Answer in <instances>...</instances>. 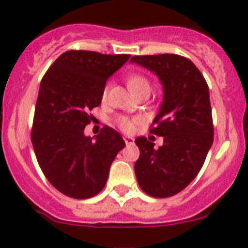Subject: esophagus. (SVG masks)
Wrapping results in <instances>:
<instances>
[{"label":"esophagus","instance_id":"esophagus-1","mask_svg":"<svg viewBox=\"0 0 248 248\" xmlns=\"http://www.w3.org/2000/svg\"><path fill=\"white\" fill-rule=\"evenodd\" d=\"M123 139H124V141H125L126 145H133V144H134V139H133V138L124 137Z\"/></svg>","mask_w":248,"mask_h":248}]
</instances>
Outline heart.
Wrapping results in <instances>:
<instances>
[{
	"label": "heart",
	"instance_id": "1",
	"mask_svg": "<svg viewBox=\"0 0 248 248\" xmlns=\"http://www.w3.org/2000/svg\"><path fill=\"white\" fill-rule=\"evenodd\" d=\"M128 85L131 91L134 92L135 94H138L139 92L145 91V89H149L150 91V83L146 79L145 77L139 76V74H133L128 78ZM107 92H108V88H105L104 92H103V97L107 95ZM139 120H131L126 117H119L117 119V125L122 129L123 131L125 133H130V131L134 130V124Z\"/></svg>",
	"mask_w": 248,
	"mask_h": 248
}]
</instances>
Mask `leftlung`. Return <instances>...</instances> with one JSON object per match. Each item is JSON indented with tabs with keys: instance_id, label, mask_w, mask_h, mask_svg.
<instances>
[{
	"instance_id": "obj_1",
	"label": "left lung",
	"mask_w": 248,
	"mask_h": 248,
	"mask_svg": "<svg viewBox=\"0 0 248 248\" xmlns=\"http://www.w3.org/2000/svg\"><path fill=\"white\" fill-rule=\"evenodd\" d=\"M137 63L155 73L164 99L151 134L163 137L155 149L145 137L135 139L140 156L134 165L139 186L153 198H170L194 180L214 141L209 87L198 67L177 54L134 56Z\"/></svg>"
}]
</instances>
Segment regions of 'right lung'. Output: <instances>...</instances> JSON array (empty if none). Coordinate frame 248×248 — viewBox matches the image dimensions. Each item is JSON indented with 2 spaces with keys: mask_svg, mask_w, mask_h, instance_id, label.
<instances>
[{
  "mask_svg": "<svg viewBox=\"0 0 248 248\" xmlns=\"http://www.w3.org/2000/svg\"><path fill=\"white\" fill-rule=\"evenodd\" d=\"M129 58V54L68 50L42 78L31 140L47 180L69 198L99 194L113 160L125 146L110 126H103L95 138L85 137L84 128L93 119L89 110L102 103L108 78Z\"/></svg>",
  "mask_w": 248,
  "mask_h": 248,
  "instance_id": "1",
  "label": "right lung"
}]
</instances>
